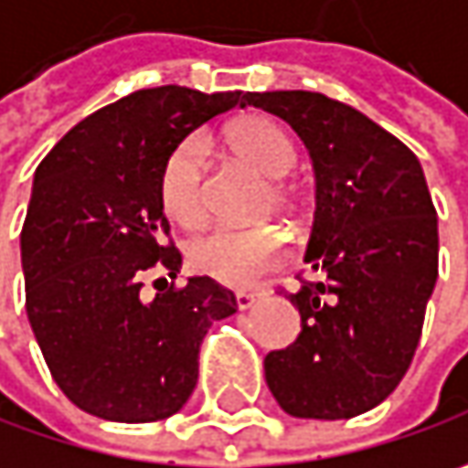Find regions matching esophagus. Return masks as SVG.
I'll list each match as a JSON object with an SVG mask.
<instances>
[{"mask_svg":"<svg viewBox=\"0 0 468 468\" xmlns=\"http://www.w3.org/2000/svg\"><path fill=\"white\" fill-rule=\"evenodd\" d=\"M257 298H260V292H254V290H238V292H235V303H238L240 312L251 309V306L257 303Z\"/></svg>","mask_w":468,"mask_h":468,"instance_id":"obj_1","label":"esophagus"}]
</instances>
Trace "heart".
Wrapping results in <instances>:
<instances>
[{
    "label": "heart",
    "mask_w": 468,
    "mask_h": 468,
    "mask_svg": "<svg viewBox=\"0 0 468 468\" xmlns=\"http://www.w3.org/2000/svg\"><path fill=\"white\" fill-rule=\"evenodd\" d=\"M225 143L238 159L251 165L271 181V200L287 211L292 206V186L282 181L295 165V145L287 133L262 116H246L228 127ZM159 200L165 214L181 228H197L206 219V165L200 141H184L165 162L159 176ZM287 257L284 235L271 225L222 228L200 235L189 246L192 265L230 287H249L262 273Z\"/></svg>",
    "instance_id": "b5f03b06"
}]
</instances>
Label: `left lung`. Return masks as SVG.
I'll return each instance as SVG.
<instances>
[{"mask_svg": "<svg viewBox=\"0 0 468 468\" xmlns=\"http://www.w3.org/2000/svg\"><path fill=\"white\" fill-rule=\"evenodd\" d=\"M309 148L317 211L290 292L301 333L265 355V382L292 418L346 420L382 404L407 374L439 276L436 208L418 156L360 111L317 91H249Z\"/></svg>", "mask_w": 468, "mask_h": 468, "instance_id": "left-lung-1", "label": "left lung"}]
</instances>
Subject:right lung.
Returning a JSON list of instances; mask_svg holds the SVG:
<instances>
[{"instance_id": "1", "label": "right lung", "mask_w": 468, "mask_h": 468, "mask_svg": "<svg viewBox=\"0 0 468 468\" xmlns=\"http://www.w3.org/2000/svg\"><path fill=\"white\" fill-rule=\"evenodd\" d=\"M235 105L246 94L133 91L75 124L35 173L21 230L27 314L53 382L94 418L176 415L197 385L208 327L238 309L211 276L143 295L145 271L162 265L176 279L181 268L178 249L162 243V167L189 133Z\"/></svg>"}]
</instances>
